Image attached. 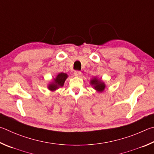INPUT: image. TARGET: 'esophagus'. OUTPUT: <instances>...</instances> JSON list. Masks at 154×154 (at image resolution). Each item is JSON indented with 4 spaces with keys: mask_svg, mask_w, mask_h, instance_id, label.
<instances>
[{
    "mask_svg": "<svg viewBox=\"0 0 154 154\" xmlns=\"http://www.w3.org/2000/svg\"><path fill=\"white\" fill-rule=\"evenodd\" d=\"M81 74H82L81 72H80V71H75L74 73L75 76H80Z\"/></svg>",
    "mask_w": 154,
    "mask_h": 154,
    "instance_id": "esophagus-1",
    "label": "esophagus"
}]
</instances>
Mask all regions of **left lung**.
I'll use <instances>...</instances> for the list:
<instances>
[{"instance_id": "1", "label": "left lung", "mask_w": 154, "mask_h": 154, "mask_svg": "<svg viewBox=\"0 0 154 154\" xmlns=\"http://www.w3.org/2000/svg\"><path fill=\"white\" fill-rule=\"evenodd\" d=\"M91 85L93 86V88L95 89L98 91V92H103L105 90V88H106V85L105 83L101 81V80H99L97 78H93V79L91 80Z\"/></svg>"}]
</instances>
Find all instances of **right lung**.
<instances>
[{"mask_svg": "<svg viewBox=\"0 0 154 154\" xmlns=\"http://www.w3.org/2000/svg\"><path fill=\"white\" fill-rule=\"evenodd\" d=\"M68 76V75L66 73H59L57 74L56 78H55L53 81L48 85V88L51 91H55V90L58 89L59 87H62L64 85V82L66 81V79Z\"/></svg>", "mask_w": 154, "mask_h": 154, "instance_id": "right-lung-1", "label": "right lung"}]
</instances>
